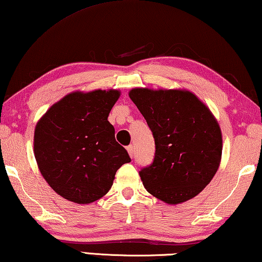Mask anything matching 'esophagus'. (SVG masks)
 Wrapping results in <instances>:
<instances>
[{"instance_id": "obj_1", "label": "esophagus", "mask_w": 262, "mask_h": 262, "mask_svg": "<svg viewBox=\"0 0 262 262\" xmlns=\"http://www.w3.org/2000/svg\"><path fill=\"white\" fill-rule=\"evenodd\" d=\"M127 151H128V154H129L130 158H132L133 154H134V147H133V144H130V146L127 147Z\"/></svg>"}]
</instances>
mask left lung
I'll return each instance as SVG.
<instances>
[{"label": "left lung", "mask_w": 262, "mask_h": 262, "mask_svg": "<svg viewBox=\"0 0 262 262\" xmlns=\"http://www.w3.org/2000/svg\"><path fill=\"white\" fill-rule=\"evenodd\" d=\"M128 95L155 140L154 161L140 171L144 188L168 205L196 196L221 162L222 134L215 116L187 89L133 88Z\"/></svg>", "instance_id": "8db88e82"}]
</instances>
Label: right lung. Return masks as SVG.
<instances>
[{"mask_svg": "<svg viewBox=\"0 0 262 262\" xmlns=\"http://www.w3.org/2000/svg\"><path fill=\"white\" fill-rule=\"evenodd\" d=\"M120 95L116 89L73 92L37 121V167L54 192L66 200L79 205L99 200L112 188L116 170L130 162L108 121Z\"/></svg>", "mask_w": 262, "mask_h": 262, "instance_id": "1", "label": "right lung"}]
</instances>
